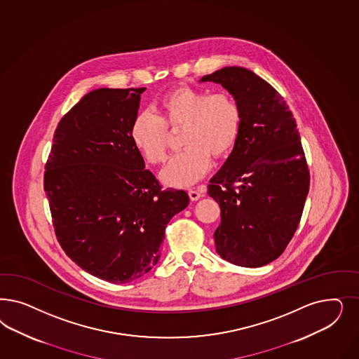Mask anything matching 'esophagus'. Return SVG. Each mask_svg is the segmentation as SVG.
Returning <instances> with one entry per match:
<instances>
[{
	"instance_id": "34e87169",
	"label": "esophagus",
	"mask_w": 359,
	"mask_h": 359,
	"mask_svg": "<svg viewBox=\"0 0 359 359\" xmlns=\"http://www.w3.org/2000/svg\"><path fill=\"white\" fill-rule=\"evenodd\" d=\"M189 197L191 201H198L199 198L202 197V193L201 191H197V190H189Z\"/></svg>"
}]
</instances>
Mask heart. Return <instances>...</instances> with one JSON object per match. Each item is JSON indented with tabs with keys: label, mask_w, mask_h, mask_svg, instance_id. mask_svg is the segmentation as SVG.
<instances>
[{
	"label": "heart",
	"mask_w": 359,
	"mask_h": 359,
	"mask_svg": "<svg viewBox=\"0 0 359 359\" xmlns=\"http://www.w3.org/2000/svg\"><path fill=\"white\" fill-rule=\"evenodd\" d=\"M157 115L141 112L130 126V140L151 163L168 157L169 129H181V145L161 172L169 186L185 187L199 181L211 168V156L224 157L239 139L243 112L230 93L210 95L205 90L178 87L165 93L156 105Z\"/></svg>",
	"instance_id": "heart-1"
}]
</instances>
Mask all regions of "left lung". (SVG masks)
Here are the masks:
<instances>
[{
    "label": "left lung",
    "mask_w": 359,
    "mask_h": 359,
    "mask_svg": "<svg viewBox=\"0 0 359 359\" xmlns=\"http://www.w3.org/2000/svg\"><path fill=\"white\" fill-rule=\"evenodd\" d=\"M199 81L220 84L243 112L239 139L208 185L220 208L217 252L235 266H266L290 243L309 191L296 120L280 93L251 69L223 67Z\"/></svg>",
    "instance_id": "obj_1"
}]
</instances>
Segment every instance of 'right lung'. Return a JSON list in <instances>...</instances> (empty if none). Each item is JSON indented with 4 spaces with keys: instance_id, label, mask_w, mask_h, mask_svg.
Instances as JSON below:
<instances>
[{
    "instance_id": "1",
    "label": "right lung",
    "mask_w": 359,
    "mask_h": 359,
    "mask_svg": "<svg viewBox=\"0 0 359 359\" xmlns=\"http://www.w3.org/2000/svg\"><path fill=\"white\" fill-rule=\"evenodd\" d=\"M144 91L84 95L59 121L45 172L63 251L114 284L141 278L158 263L166 224L189 205L184 190H162L130 140Z\"/></svg>"
}]
</instances>
